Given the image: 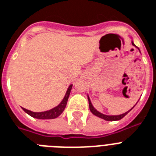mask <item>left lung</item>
<instances>
[{
	"label": "left lung",
	"instance_id": "obj_1",
	"mask_svg": "<svg viewBox=\"0 0 156 156\" xmlns=\"http://www.w3.org/2000/svg\"><path fill=\"white\" fill-rule=\"evenodd\" d=\"M132 44L133 45V46H135V44H133V42H132ZM88 101H89V108H90V112H92L94 115H95V116H99V117H100V118L104 119V120H105V121H118V120H121V118H123L124 116H126V114L128 113L129 112H125V113L121 114V115H118V116H107V115H104V114L100 113V112H98L97 110H95V108H94V107L92 106V104H91V103H90V99H89V97H88Z\"/></svg>",
	"mask_w": 156,
	"mask_h": 156
}]
</instances>
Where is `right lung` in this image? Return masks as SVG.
<instances>
[{
	"mask_svg": "<svg viewBox=\"0 0 156 156\" xmlns=\"http://www.w3.org/2000/svg\"><path fill=\"white\" fill-rule=\"evenodd\" d=\"M72 87L73 86L70 85L69 87L68 90H67V92H66L65 97H64L63 100L61 101V103L59 104L58 106L55 107L54 108L51 109L49 111L46 112H31L30 110H27V109L23 108V109L24 110V112H26L27 113L29 114L30 116H31L32 117H35V118L37 119H54L59 116L61 115L63 111L65 110L66 107V104H67V101H68L69 96V94H70L71 89H72Z\"/></svg>",
	"mask_w": 156,
	"mask_h": 156,
	"instance_id": "obj_1",
	"label": "right lung"
}]
</instances>
